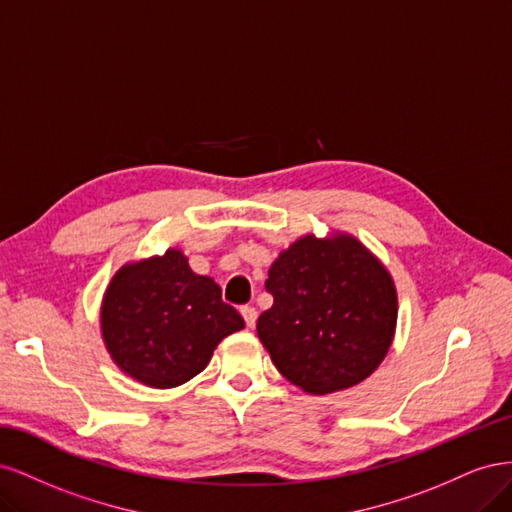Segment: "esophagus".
Wrapping results in <instances>:
<instances>
[{"mask_svg":"<svg viewBox=\"0 0 512 512\" xmlns=\"http://www.w3.org/2000/svg\"><path fill=\"white\" fill-rule=\"evenodd\" d=\"M241 316H243V320H245L247 327L252 329L254 324H256V318H258L256 307H252V305H243V307H241Z\"/></svg>","mask_w":512,"mask_h":512,"instance_id":"esophagus-1","label":"esophagus"}]
</instances>
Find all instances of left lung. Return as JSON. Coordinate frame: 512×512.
Wrapping results in <instances>:
<instances>
[{
	"mask_svg": "<svg viewBox=\"0 0 512 512\" xmlns=\"http://www.w3.org/2000/svg\"><path fill=\"white\" fill-rule=\"evenodd\" d=\"M273 305L256 331L277 371L305 393L350 389L376 371L397 324L393 277L350 235L301 237L269 269Z\"/></svg>",
	"mask_w": 512,
	"mask_h": 512,
	"instance_id": "left-lung-1",
	"label": "left lung"
}]
</instances>
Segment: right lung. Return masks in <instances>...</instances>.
<instances>
[{
  "label": "right lung",
  "mask_w": 512,
  "mask_h": 512,
  "mask_svg": "<svg viewBox=\"0 0 512 512\" xmlns=\"http://www.w3.org/2000/svg\"><path fill=\"white\" fill-rule=\"evenodd\" d=\"M100 320L117 367L153 389L192 380L222 339L245 327L222 301V288L196 275L179 250L121 267L106 288Z\"/></svg>",
  "instance_id": "right-lung-1"
}]
</instances>
